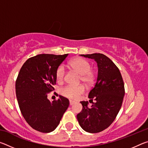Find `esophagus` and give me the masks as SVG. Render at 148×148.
<instances>
[{"instance_id": "1", "label": "esophagus", "mask_w": 148, "mask_h": 148, "mask_svg": "<svg viewBox=\"0 0 148 148\" xmlns=\"http://www.w3.org/2000/svg\"><path fill=\"white\" fill-rule=\"evenodd\" d=\"M69 101H70V105H73L75 103V102L73 101H72V100H70Z\"/></svg>"}]
</instances>
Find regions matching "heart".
Segmentation results:
<instances>
[{
    "instance_id": "heart-1",
    "label": "heart",
    "mask_w": 148,
    "mask_h": 148,
    "mask_svg": "<svg viewBox=\"0 0 148 148\" xmlns=\"http://www.w3.org/2000/svg\"><path fill=\"white\" fill-rule=\"evenodd\" d=\"M69 66L72 69L76 71L80 75V80L86 84H91L94 80V73L91 69L89 62L82 58H76L69 62ZM65 76V69L63 65H60L56 71V77L59 82L63 81ZM84 86H67L61 89V94L67 98L71 99H78L80 95L84 93Z\"/></svg>"
}]
</instances>
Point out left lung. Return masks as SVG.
<instances>
[{"instance_id": "8db88e82", "label": "left lung", "mask_w": 148, "mask_h": 148, "mask_svg": "<svg viewBox=\"0 0 148 148\" xmlns=\"http://www.w3.org/2000/svg\"><path fill=\"white\" fill-rule=\"evenodd\" d=\"M94 59L98 66L97 82L89 93L88 102L82 101L83 108L77 115L80 127L85 131L97 133L108 128L116 119L125 95L123 80L119 70L108 57L102 53L80 55Z\"/></svg>"}]
</instances>
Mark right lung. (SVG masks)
Masks as SVG:
<instances>
[{"mask_svg":"<svg viewBox=\"0 0 148 148\" xmlns=\"http://www.w3.org/2000/svg\"><path fill=\"white\" fill-rule=\"evenodd\" d=\"M69 54H40L27 59L16 82L19 109L32 129L44 133L54 131L69 106L68 99L59 95L51 102L47 93L54 90L56 71Z\"/></svg>","mask_w":148,"mask_h":148,"instance_id":"right-lung-1","label":"right lung"}]
</instances>
